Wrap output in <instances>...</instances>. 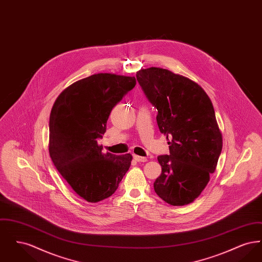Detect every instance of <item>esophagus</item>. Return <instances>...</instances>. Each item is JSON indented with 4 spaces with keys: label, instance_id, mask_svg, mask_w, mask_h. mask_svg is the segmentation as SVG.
<instances>
[{
    "label": "esophagus",
    "instance_id": "obj_1",
    "mask_svg": "<svg viewBox=\"0 0 262 262\" xmlns=\"http://www.w3.org/2000/svg\"><path fill=\"white\" fill-rule=\"evenodd\" d=\"M134 158L137 162H146L147 161L146 157H142V156H138V155H135Z\"/></svg>",
    "mask_w": 262,
    "mask_h": 262
}]
</instances>
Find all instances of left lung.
Here are the masks:
<instances>
[{
    "label": "left lung",
    "instance_id": "8db88e82",
    "mask_svg": "<svg viewBox=\"0 0 262 262\" xmlns=\"http://www.w3.org/2000/svg\"><path fill=\"white\" fill-rule=\"evenodd\" d=\"M137 79L170 150L157 158L162 173L154 190L170 205L189 204L207 186L223 146L211 100L195 81L162 68L141 69Z\"/></svg>",
    "mask_w": 262,
    "mask_h": 262
}]
</instances>
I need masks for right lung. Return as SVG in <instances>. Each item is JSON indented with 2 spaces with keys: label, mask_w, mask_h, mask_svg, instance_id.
<instances>
[{
  "label": "right lung",
  "mask_w": 262,
  "mask_h": 262,
  "mask_svg": "<svg viewBox=\"0 0 262 262\" xmlns=\"http://www.w3.org/2000/svg\"><path fill=\"white\" fill-rule=\"evenodd\" d=\"M136 83L135 76L90 75L63 89L52 107L51 159L75 193L88 202L111 196L130 166L132 154L103 153L97 141L113 108Z\"/></svg>",
  "instance_id": "add662e5"
}]
</instances>
